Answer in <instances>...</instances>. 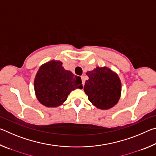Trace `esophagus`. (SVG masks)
Segmentation results:
<instances>
[{
    "mask_svg": "<svg viewBox=\"0 0 156 156\" xmlns=\"http://www.w3.org/2000/svg\"><path fill=\"white\" fill-rule=\"evenodd\" d=\"M81 79H82V84H83V86H84V78L83 76H81Z\"/></svg>",
    "mask_w": 156,
    "mask_h": 156,
    "instance_id": "obj_1",
    "label": "esophagus"
}]
</instances>
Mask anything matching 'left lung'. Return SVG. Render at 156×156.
<instances>
[{"instance_id":"1","label":"left lung","mask_w":156,"mask_h":156,"mask_svg":"<svg viewBox=\"0 0 156 156\" xmlns=\"http://www.w3.org/2000/svg\"><path fill=\"white\" fill-rule=\"evenodd\" d=\"M84 91L88 99L98 109L108 110L118 103L121 96L122 84L119 76L107 67L97 66L86 73Z\"/></svg>"}]
</instances>
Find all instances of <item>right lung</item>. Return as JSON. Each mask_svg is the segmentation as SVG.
<instances>
[{
	"label": "right lung",
	"instance_id": "add662e5",
	"mask_svg": "<svg viewBox=\"0 0 156 156\" xmlns=\"http://www.w3.org/2000/svg\"><path fill=\"white\" fill-rule=\"evenodd\" d=\"M37 100L46 107H57L76 89H83L80 77L65 69L60 60H51L42 65L34 82Z\"/></svg>",
	"mask_w": 156,
	"mask_h": 156
}]
</instances>
